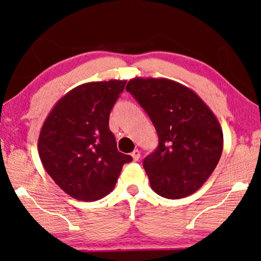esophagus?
Returning <instances> with one entry per match:
<instances>
[{"mask_svg": "<svg viewBox=\"0 0 261 261\" xmlns=\"http://www.w3.org/2000/svg\"><path fill=\"white\" fill-rule=\"evenodd\" d=\"M132 158H133V160L134 162H138L139 159H140V151H139V149H134L133 152H132Z\"/></svg>", "mask_w": 261, "mask_h": 261, "instance_id": "obj_1", "label": "esophagus"}]
</instances>
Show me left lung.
<instances>
[{
    "instance_id": "left-lung-1",
    "label": "left lung",
    "mask_w": 261,
    "mask_h": 261,
    "mask_svg": "<svg viewBox=\"0 0 261 261\" xmlns=\"http://www.w3.org/2000/svg\"><path fill=\"white\" fill-rule=\"evenodd\" d=\"M126 89L158 133V147L144 160L152 190L170 199L192 195L222 154L223 133L215 114L192 89L167 78L134 77Z\"/></svg>"
}]
</instances>
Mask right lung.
<instances>
[{"mask_svg": "<svg viewBox=\"0 0 261 261\" xmlns=\"http://www.w3.org/2000/svg\"><path fill=\"white\" fill-rule=\"evenodd\" d=\"M127 81L89 82L66 92L46 117L39 156L55 183L74 199L98 201L115 188L132 156L117 151L109 114Z\"/></svg>", "mask_w": 261, "mask_h": 261, "instance_id": "right-lung-1", "label": "right lung"}]
</instances>
